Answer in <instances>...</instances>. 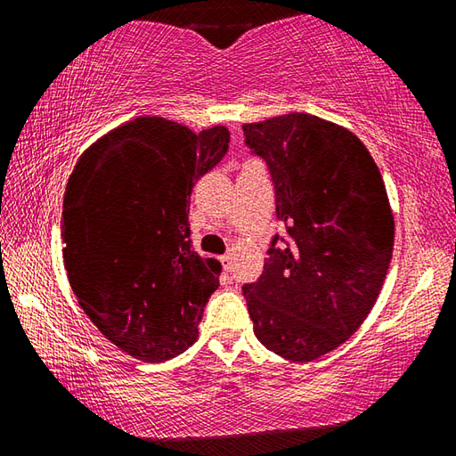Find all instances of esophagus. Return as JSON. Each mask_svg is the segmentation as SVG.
I'll return each instance as SVG.
<instances>
[{"mask_svg": "<svg viewBox=\"0 0 456 456\" xmlns=\"http://www.w3.org/2000/svg\"><path fill=\"white\" fill-rule=\"evenodd\" d=\"M219 261H221V265H223V269H225V272H231V264H233L231 256H223V257H219Z\"/></svg>", "mask_w": 456, "mask_h": 456, "instance_id": "1", "label": "esophagus"}]
</instances>
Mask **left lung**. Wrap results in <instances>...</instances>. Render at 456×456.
Masks as SVG:
<instances>
[{
  "label": "left lung",
  "instance_id": "left-lung-1",
  "mask_svg": "<svg viewBox=\"0 0 456 456\" xmlns=\"http://www.w3.org/2000/svg\"><path fill=\"white\" fill-rule=\"evenodd\" d=\"M243 133L267 163L288 227L259 280L243 285L253 331L277 356L312 362L344 344L376 304L395 247L388 195L366 146L334 122L291 112Z\"/></svg>",
  "mask_w": 456,
  "mask_h": 456
}]
</instances>
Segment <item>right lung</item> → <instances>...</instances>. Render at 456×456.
<instances>
[{"mask_svg":"<svg viewBox=\"0 0 456 456\" xmlns=\"http://www.w3.org/2000/svg\"><path fill=\"white\" fill-rule=\"evenodd\" d=\"M229 130L199 134L141 117L82 152L61 211L64 267L92 323L128 356H179L199 336L221 264L191 245L195 181L225 157Z\"/></svg>","mask_w":456,"mask_h":456,"instance_id":"add662e5","label":"right lung"}]
</instances>
